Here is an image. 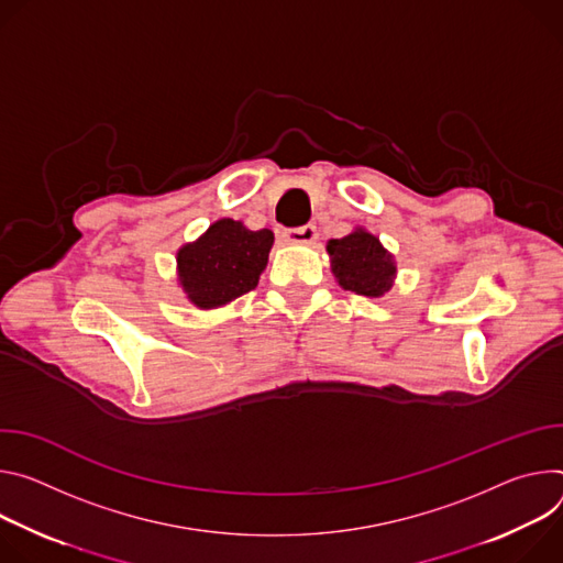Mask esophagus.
I'll use <instances>...</instances> for the list:
<instances>
[{
    "label": "esophagus",
    "mask_w": 563,
    "mask_h": 563,
    "mask_svg": "<svg viewBox=\"0 0 563 563\" xmlns=\"http://www.w3.org/2000/svg\"><path fill=\"white\" fill-rule=\"evenodd\" d=\"M284 241L297 243V245H310L318 241V228L316 225H301L295 230H284Z\"/></svg>",
    "instance_id": "1"
}]
</instances>
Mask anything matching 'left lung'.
<instances>
[{
    "mask_svg": "<svg viewBox=\"0 0 563 563\" xmlns=\"http://www.w3.org/2000/svg\"><path fill=\"white\" fill-rule=\"evenodd\" d=\"M331 273L335 282L355 295L380 299L385 297L398 275L394 255L383 245L380 236L357 225L342 239L327 243Z\"/></svg>",
    "mask_w": 563,
    "mask_h": 563,
    "instance_id": "left-lung-1",
    "label": "left lung"
}]
</instances>
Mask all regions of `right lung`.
I'll return each mask as SVG.
<instances>
[{"instance_id": "obj_1", "label": "right lung", "mask_w": 563, "mask_h": 563, "mask_svg": "<svg viewBox=\"0 0 563 563\" xmlns=\"http://www.w3.org/2000/svg\"><path fill=\"white\" fill-rule=\"evenodd\" d=\"M275 234L243 221L219 219L176 253V279L185 299L201 310L221 308L253 290L266 271Z\"/></svg>"}]
</instances>
